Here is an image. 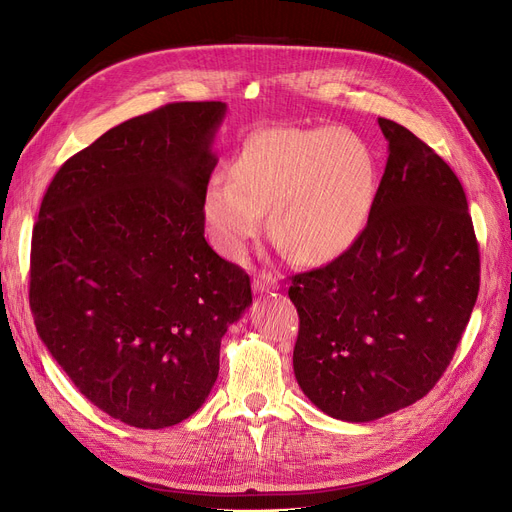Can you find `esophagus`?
<instances>
[{
  "label": "esophagus",
  "mask_w": 512,
  "mask_h": 512,
  "mask_svg": "<svg viewBox=\"0 0 512 512\" xmlns=\"http://www.w3.org/2000/svg\"><path fill=\"white\" fill-rule=\"evenodd\" d=\"M252 287H254L256 294H269V291H277L279 289V283H277V279L271 273H262V275L254 277Z\"/></svg>",
  "instance_id": "obj_1"
}]
</instances>
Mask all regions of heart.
<instances>
[{
	"instance_id": "obj_1",
	"label": "heart",
	"mask_w": 512,
	"mask_h": 512,
	"mask_svg": "<svg viewBox=\"0 0 512 512\" xmlns=\"http://www.w3.org/2000/svg\"><path fill=\"white\" fill-rule=\"evenodd\" d=\"M229 177L204 189L206 225L227 256L239 258L262 229L300 264L346 254L369 223L375 158L356 133L277 127L252 135L233 158Z\"/></svg>"
}]
</instances>
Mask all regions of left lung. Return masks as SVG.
<instances>
[{"label": "left lung", "mask_w": 512, "mask_h": 512, "mask_svg": "<svg viewBox=\"0 0 512 512\" xmlns=\"http://www.w3.org/2000/svg\"><path fill=\"white\" fill-rule=\"evenodd\" d=\"M387 164L369 223L323 269L291 277L294 373L325 415L369 423L440 381L479 294L465 189L415 133L379 118Z\"/></svg>", "instance_id": "1"}]
</instances>
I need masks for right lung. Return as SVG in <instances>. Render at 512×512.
<instances>
[{
  "mask_svg": "<svg viewBox=\"0 0 512 512\" xmlns=\"http://www.w3.org/2000/svg\"><path fill=\"white\" fill-rule=\"evenodd\" d=\"M227 104L135 116L68 158L31 246V310L45 348L112 419L162 429L218 377L221 339L252 304L250 277L204 237L202 198Z\"/></svg>",
  "mask_w": 512,
  "mask_h": 512,
  "instance_id": "add662e5",
  "label": "right lung"
}]
</instances>
